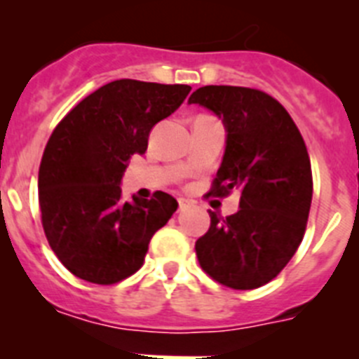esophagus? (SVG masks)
<instances>
[{
    "instance_id": "obj_1",
    "label": "esophagus",
    "mask_w": 359,
    "mask_h": 359,
    "mask_svg": "<svg viewBox=\"0 0 359 359\" xmlns=\"http://www.w3.org/2000/svg\"><path fill=\"white\" fill-rule=\"evenodd\" d=\"M177 205H180V210H187V208L192 207V201L180 198V199H177Z\"/></svg>"
}]
</instances>
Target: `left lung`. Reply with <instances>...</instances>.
<instances>
[{
	"mask_svg": "<svg viewBox=\"0 0 359 359\" xmlns=\"http://www.w3.org/2000/svg\"><path fill=\"white\" fill-rule=\"evenodd\" d=\"M190 104L208 107L226 128V149L208 196L237 190L239 212H210L196 241L205 273L231 290H255L286 268L306 233L313 172L306 142L286 107L253 88L203 86Z\"/></svg>",
	"mask_w": 359,
	"mask_h": 359,
	"instance_id": "obj_1",
	"label": "left lung"
}]
</instances>
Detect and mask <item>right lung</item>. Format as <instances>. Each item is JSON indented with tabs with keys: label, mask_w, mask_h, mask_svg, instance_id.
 I'll use <instances>...</instances> for the list:
<instances>
[{
	"label": "right lung",
	"mask_w": 359,
	"mask_h": 359,
	"mask_svg": "<svg viewBox=\"0 0 359 359\" xmlns=\"http://www.w3.org/2000/svg\"><path fill=\"white\" fill-rule=\"evenodd\" d=\"M190 86L120 79L82 98L57 123L39 165L41 223L68 271L109 286L142 268L152 236L177 201L156 190L122 201L120 180L149 133L172 115Z\"/></svg>",
	"instance_id": "1"
}]
</instances>
